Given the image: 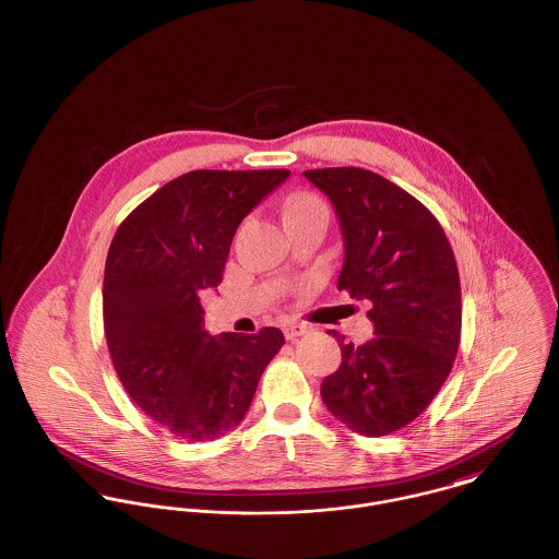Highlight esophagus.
Wrapping results in <instances>:
<instances>
[{
	"instance_id": "1",
	"label": "esophagus",
	"mask_w": 559,
	"mask_h": 559,
	"mask_svg": "<svg viewBox=\"0 0 559 559\" xmlns=\"http://www.w3.org/2000/svg\"><path fill=\"white\" fill-rule=\"evenodd\" d=\"M309 331V326L304 324V322H288L286 326H284V335H286V340H297V337H301Z\"/></svg>"
}]
</instances>
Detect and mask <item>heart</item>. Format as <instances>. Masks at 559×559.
<instances>
[{
  "instance_id": "heart-1",
  "label": "heart",
  "mask_w": 559,
  "mask_h": 559,
  "mask_svg": "<svg viewBox=\"0 0 559 559\" xmlns=\"http://www.w3.org/2000/svg\"><path fill=\"white\" fill-rule=\"evenodd\" d=\"M311 209H326V206H324V203H322L320 199H316V197H309V194L297 197L295 201H290L288 206H286V219L293 217V215H297V213L311 211Z\"/></svg>"
}]
</instances>
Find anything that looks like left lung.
Segmentation results:
<instances>
[{
    "mask_svg": "<svg viewBox=\"0 0 559 559\" xmlns=\"http://www.w3.org/2000/svg\"><path fill=\"white\" fill-rule=\"evenodd\" d=\"M340 217L346 255L337 288L371 301L373 333L340 342L342 365L320 384L331 414L367 438L412 423L447 382L461 340V286L436 215L393 181L355 166L305 170Z\"/></svg>",
    "mask_w": 559,
    "mask_h": 559,
    "instance_id": "obj_1",
    "label": "left lung"
}]
</instances>
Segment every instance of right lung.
Masks as SVG:
<instances>
[{
	"instance_id": "1",
	"label": "right lung",
	"mask_w": 559,
	"mask_h": 559,
	"mask_svg": "<svg viewBox=\"0 0 559 559\" xmlns=\"http://www.w3.org/2000/svg\"><path fill=\"white\" fill-rule=\"evenodd\" d=\"M290 170H192L139 204L104 266L102 316L112 367L153 420L186 442L235 429L284 333L203 326L201 293L217 288L241 219Z\"/></svg>"
}]
</instances>
